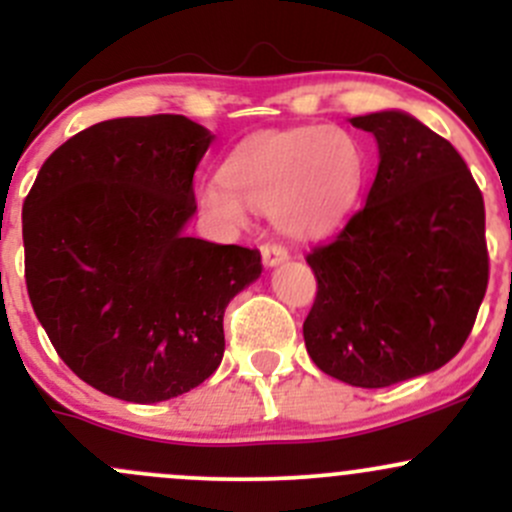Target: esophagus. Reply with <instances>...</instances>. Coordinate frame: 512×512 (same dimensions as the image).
Returning <instances> with one entry per match:
<instances>
[{"instance_id":"obj_1","label":"esophagus","mask_w":512,"mask_h":512,"mask_svg":"<svg viewBox=\"0 0 512 512\" xmlns=\"http://www.w3.org/2000/svg\"><path fill=\"white\" fill-rule=\"evenodd\" d=\"M287 257H289L287 247L280 245V242H265V245H262V260H265L267 267L280 265V262H285Z\"/></svg>"}]
</instances>
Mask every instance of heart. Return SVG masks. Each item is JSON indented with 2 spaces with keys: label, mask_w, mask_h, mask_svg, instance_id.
I'll list each match as a JSON object with an SVG mask.
<instances>
[{
  "label": "heart",
  "mask_w": 512,
  "mask_h": 512,
  "mask_svg": "<svg viewBox=\"0 0 512 512\" xmlns=\"http://www.w3.org/2000/svg\"><path fill=\"white\" fill-rule=\"evenodd\" d=\"M364 148L344 128L262 131L232 148L223 175L200 190V203L227 225H242L247 205L275 215L294 235L324 230L356 203Z\"/></svg>",
  "instance_id": "obj_1"
}]
</instances>
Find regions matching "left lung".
Returning a JSON list of instances; mask_svg holds the SVG:
<instances>
[{
  "label": "left lung",
  "mask_w": 512,
  "mask_h": 512,
  "mask_svg": "<svg viewBox=\"0 0 512 512\" xmlns=\"http://www.w3.org/2000/svg\"><path fill=\"white\" fill-rule=\"evenodd\" d=\"M374 133L366 205L307 265L317 297L304 344L324 374L381 389L461 352L488 287L485 205L461 153L401 111L352 118Z\"/></svg>",
  "instance_id": "1"
}]
</instances>
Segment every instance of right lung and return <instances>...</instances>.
I'll use <instances>...</instances> for the list:
<instances>
[{
    "label": "right lung",
    "instance_id": "obj_1",
    "mask_svg": "<svg viewBox=\"0 0 512 512\" xmlns=\"http://www.w3.org/2000/svg\"><path fill=\"white\" fill-rule=\"evenodd\" d=\"M213 133L175 113L96 123L41 165L22 208L24 277L66 366L103 394L156 404L203 384L227 302L260 250L185 237Z\"/></svg>",
    "mask_w": 512,
    "mask_h": 512
}]
</instances>
